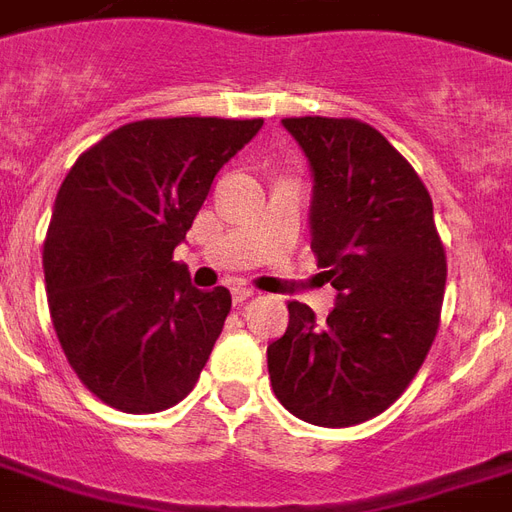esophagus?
Masks as SVG:
<instances>
[{
  "label": "esophagus",
  "instance_id": "34e87169",
  "mask_svg": "<svg viewBox=\"0 0 512 512\" xmlns=\"http://www.w3.org/2000/svg\"><path fill=\"white\" fill-rule=\"evenodd\" d=\"M255 293L257 290H252V287H244V285H238L230 290V295H233V304H244L246 298H252Z\"/></svg>",
  "mask_w": 512,
  "mask_h": 512
}]
</instances>
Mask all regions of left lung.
Segmentation results:
<instances>
[{
  "label": "left lung",
  "instance_id": "obj_1",
  "mask_svg": "<svg viewBox=\"0 0 512 512\" xmlns=\"http://www.w3.org/2000/svg\"><path fill=\"white\" fill-rule=\"evenodd\" d=\"M312 162V249L339 304L325 317L290 301L268 344L276 399L295 418L344 429L407 391L437 336L448 260L426 184L358 119H282Z\"/></svg>",
  "mask_w": 512,
  "mask_h": 512
}]
</instances>
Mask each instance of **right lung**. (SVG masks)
Segmentation results:
<instances>
[{"label": "right lung", "mask_w": 512, "mask_h": 512, "mask_svg": "<svg viewBox=\"0 0 512 512\" xmlns=\"http://www.w3.org/2000/svg\"><path fill=\"white\" fill-rule=\"evenodd\" d=\"M263 119H140L75 160L43 244L48 309L78 380L108 407L149 415L198 382L230 290L189 285L173 249L211 181Z\"/></svg>", "instance_id": "1"}]
</instances>
